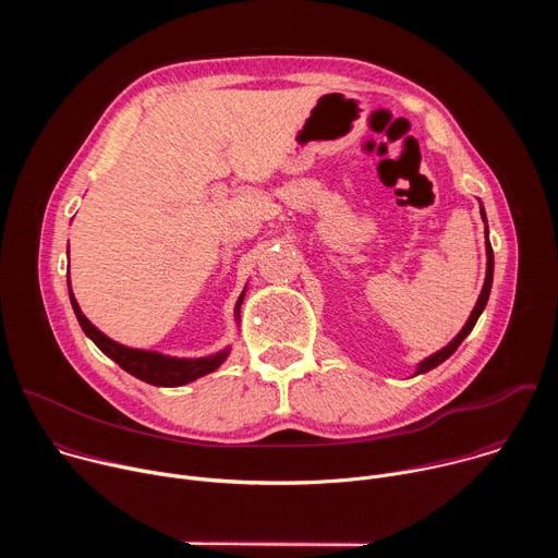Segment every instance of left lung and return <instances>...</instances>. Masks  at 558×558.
I'll use <instances>...</instances> for the list:
<instances>
[{
    "label": "left lung",
    "mask_w": 558,
    "mask_h": 558,
    "mask_svg": "<svg viewBox=\"0 0 558 558\" xmlns=\"http://www.w3.org/2000/svg\"><path fill=\"white\" fill-rule=\"evenodd\" d=\"M482 216H484V222H486V214H484V207H482ZM486 238H488V227H486ZM486 254H488V271H486V282H484V289H482V295H480V300H476V304H474V308H472V313H470V317H468V323H465V327L459 331V336L446 347V349H441V351H437L435 355H430V357H426L420 366H417V375L420 373H426V371H430V368H435V366H439L444 360H448L454 351H457V347L465 340V336L474 329V325H476V320H480V315H482V311L486 308V302H488V295H490V289H493V271H495V256H493V247H490V241L486 243Z\"/></svg>",
    "instance_id": "left-lung-1"
}]
</instances>
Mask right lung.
<instances>
[{
    "mask_svg": "<svg viewBox=\"0 0 558 558\" xmlns=\"http://www.w3.org/2000/svg\"><path fill=\"white\" fill-rule=\"evenodd\" d=\"M70 284V282H68ZM245 298V291L241 293L235 302V315H241V302ZM70 302L74 308V315L78 325H82L84 333L108 355L112 357L123 371H128L130 375L154 384V386H183L190 384L211 371H216L229 355L227 351H220L216 355L209 357H196V360H179V357H170V355H161V353H154V351H141V349H128L114 340H110L108 336H104L88 317L78 308L72 289H70Z\"/></svg>",
    "mask_w": 558,
    "mask_h": 558,
    "instance_id": "right-lung-1",
    "label": "right lung"
}]
</instances>
